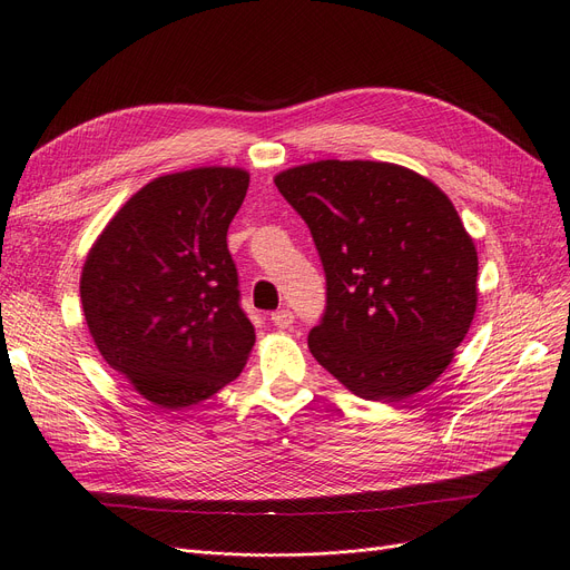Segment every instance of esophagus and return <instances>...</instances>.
I'll list each match as a JSON object with an SVG mask.
<instances>
[{
  "mask_svg": "<svg viewBox=\"0 0 570 570\" xmlns=\"http://www.w3.org/2000/svg\"><path fill=\"white\" fill-rule=\"evenodd\" d=\"M293 320H296V317H293L291 309H277L272 314V324L277 328H291Z\"/></svg>",
  "mask_w": 570,
  "mask_h": 570,
  "instance_id": "1",
  "label": "esophagus"
}]
</instances>
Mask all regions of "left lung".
I'll list each match as a JSON object with an SVG mask.
<instances>
[{
	"label": "left lung",
	"instance_id": "left-lung-1",
	"mask_svg": "<svg viewBox=\"0 0 570 570\" xmlns=\"http://www.w3.org/2000/svg\"><path fill=\"white\" fill-rule=\"evenodd\" d=\"M317 244L326 312L309 352L352 394L404 402L449 368L476 312V246L453 202L390 161L322 159L274 176Z\"/></svg>",
	"mask_w": 570,
	"mask_h": 570
}]
</instances>
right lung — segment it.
<instances>
[{"label":"right lung","mask_w":570,"mask_h":570,"mask_svg":"<svg viewBox=\"0 0 570 570\" xmlns=\"http://www.w3.org/2000/svg\"><path fill=\"white\" fill-rule=\"evenodd\" d=\"M248 180L237 166L159 176L117 210L83 261L81 307L98 352L164 411L214 396L256 343L227 250Z\"/></svg>","instance_id":"obj_1"}]
</instances>
